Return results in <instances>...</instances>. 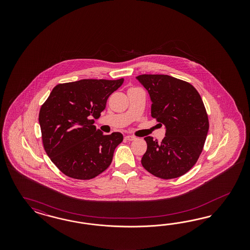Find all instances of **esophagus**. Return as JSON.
<instances>
[{
  "mask_svg": "<svg viewBox=\"0 0 250 250\" xmlns=\"http://www.w3.org/2000/svg\"><path fill=\"white\" fill-rule=\"evenodd\" d=\"M136 138V136H125V139L128 140V141H133V140H135Z\"/></svg>",
  "mask_w": 250,
  "mask_h": 250,
  "instance_id": "esophagus-1",
  "label": "esophagus"
}]
</instances>
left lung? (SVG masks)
Returning a JSON list of instances; mask_svg holds the SVG:
<instances>
[{"label":"left lung","instance_id":"left-lung-1","mask_svg":"<svg viewBox=\"0 0 250 250\" xmlns=\"http://www.w3.org/2000/svg\"><path fill=\"white\" fill-rule=\"evenodd\" d=\"M136 79L149 93L152 117L166 127L160 143L145 137L142 166L160 179L181 177L195 165L205 146L209 121L204 102L191 84L174 77L143 74Z\"/></svg>","mask_w":250,"mask_h":250}]
</instances>
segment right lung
<instances>
[{"mask_svg":"<svg viewBox=\"0 0 250 250\" xmlns=\"http://www.w3.org/2000/svg\"><path fill=\"white\" fill-rule=\"evenodd\" d=\"M124 79L81 80L58 84L40 108L38 121L45 152L62 173L91 180L112 163L123 135H104L93 125Z\"/></svg>","mask_w":250,"mask_h":250,"instance_id":"1","label":"right lung"}]
</instances>
